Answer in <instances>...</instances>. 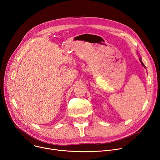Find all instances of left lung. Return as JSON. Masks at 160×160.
Masks as SVG:
<instances>
[{"instance_id": "obj_1", "label": "left lung", "mask_w": 160, "mask_h": 160, "mask_svg": "<svg viewBox=\"0 0 160 160\" xmlns=\"http://www.w3.org/2000/svg\"><path fill=\"white\" fill-rule=\"evenodd\" d=\"M139 60H140V62H141V63H142V65H143V66H144V67H145V65H144V64H143V63H142V61H141V58H140V59H139Z\"/></svg>"}]
</instances>
